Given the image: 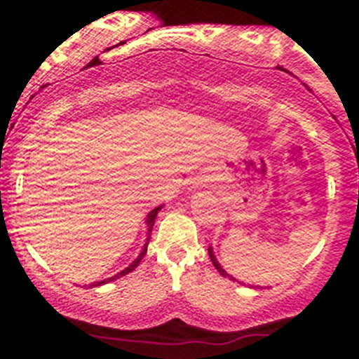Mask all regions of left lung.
<instances>
[{"instance_id": "8db88e82", "label": "left lung", "mask_w": 359, "mask_h": 359, "mask_svg": "<svg viewBox=\"0 0 359 359\" xmlns=\"http://www.w3.org/2000/svg\"><path fill=\"white\" fill-rule=\"evenodd\" d=\"M208 252H209V257H211L212 264H215V266H216V270H218V272L222 273V276H224V277H225V276H229V273L225 272L224 268H222V266H219V264H218V261H216V257H215V254H212V250H211V248H208ZM229 277H231V276H229ZM231 279H232V277H231Z\"/></svg>"}]
</instances>
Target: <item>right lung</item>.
Segmentation results:
<instances>
[{"instance_id":"add662e5","label":"right lung","mask_w":359,"mask_h":359,"mask_svg":"<svg viewBox=\"0 0 359 359\" xmlns=\"http://www.w3.org/2000/svg\"><path fill=\"white\" fill-rule=\"evenodd\" d=\"M159 211H161V208H156V209H154V211H151V212H150V215H148V218H147V224H148V231H150V232H151V227H154V224H156L157 212H159ZM148 240H150V238H148ZM144 254H147V245H144L143 252H141L140 256H137V259H134V261H132V264H130V266H127V268H125L123 272H119V273H118V276L111 277V279H105V280H100V283H93V284H89V286H91V288H93V286H100V284L111 283V280H114V279H116V277H123V276H127V273H128V272H132V270H134V268H135V266H137V264H140V263H141V259H143V257H144Z\"/></svg>"}]
</instances>
